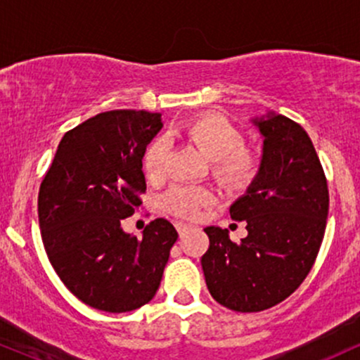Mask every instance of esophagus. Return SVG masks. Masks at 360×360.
Returning a JSON list of instances; mask_svg holds the SVG:
<instances>
[{
  "label": "esophagus",
  "mask_w": 360,
  "mask_h": 360,
  "mask_svg": "<svg viewBox=\"0 0 360 360\" xmlns=\"http://www.w3.org/2000/svg\"><path fill=\"white\" fill-rule=\"evenodd\" d=\"M176 230H177V233L183 237L188 230H191V225H188V223H183V221H176Z\"/></svg>",
  "instance_id": "obj_1"
}]
</instances>
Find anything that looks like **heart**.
<instances>
[{
    "instance_id": "1",
    "label": "heart",
    "mask_w": 360,
    "mask_h": 360,
    "mask_svg": "<svg viewBox=\"0 0 360 360\" xmlns=\"http://www.w3.org/2000/svg\"><path fill=\"white\" fill-rule=\"evenodd\" d=\"M177 135L188 140L212 160V174L229 189H242L259 171V155L254 148L242 146V131L229 120L218 115H200L177 128ZM167 146L162 139L148 143L143 152V171L150 181L164 176ZM213 191L208 188L176 186L164 198V206L179 217L194 218L200 210L212 205Z\"/></svg>"
}]
</instances>
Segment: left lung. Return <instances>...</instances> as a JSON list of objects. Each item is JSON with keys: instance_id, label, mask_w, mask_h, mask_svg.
Instances as JSON below:
<instances>
[{"instance_id": "left-lung-1", "label": "left lung", "mask_w": 360, "mask_h": 360, "mask_svg": "<svg viewBox=\"0 0 360 360\" xmlns=\"http://www.w3.org/2000/svg\"><path fill=\"white\" fill-rule=\"evenodd\" d=\"M264 137L255 179L230 206L247 223V237L205 229L210 247L201 257L214 301L240 313L276 307L291 296L315 264L328 217V184L311 139L283 115L252 120Z\"/></svg>"}]
</instances>
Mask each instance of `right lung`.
Instances as JSON below:
<instances>
[{"instance_id": "add662e5", "label": "right lung", "mask_w": 360, "mask_h": 360, "mask_svg": "<svg viewBox=\"0 0 360 360\" xmlns=\"http://www.w3.org/2000/svg\"><path fill=\"white\" fill-rule=\"evenodd\" d=\"M160 113L113 110L69 130L39 191L42 242L65 288L91 308L134 311L155 296L177 232L155 218L143 237L122 221L142 205L143 152Z\"/></svg>"}]
</instances>
